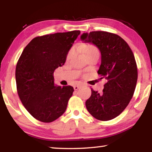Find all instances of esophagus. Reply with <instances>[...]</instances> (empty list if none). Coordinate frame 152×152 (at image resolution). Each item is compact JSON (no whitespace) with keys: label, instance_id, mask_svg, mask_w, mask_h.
<instances>
[{"label":"esophagus","instance_id":"esophagus-1","mask_svg":"<svg viewBox=\"0 0 152 152\" xmlns=\"http://www.w3.org/2000/svg\"><path fill=\"white\" fill-rule=\"evenodd\" d=\"M79 88H80L79 86H74V89L75 90V91H77V90H78Z\"/></svg>","mask_w":152,"mask_h":152}]
</instances>
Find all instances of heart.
Wrapping results in <instances>:
<instances>
[{"instance_id":"obj_1","label":"heart","mask_w":152,"mask_h":152,"mask_svg":"<svg viewBox=\"0 0 152 152\" xmlns=\"http://www.w3.org/2000/svg\"><path fill=\"white\" fill-rule=\"evenodd\" d=\"M80 50L86 56H87L88 54H90V53H91L96 52V51H98V49L95 47L94 45H90V44L81 45L80 47ZM72 56V51H71L68 53V56H67V58L70 59Z\"/></svg>"}]
</instances>
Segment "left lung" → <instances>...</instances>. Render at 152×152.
I'll return each instance as SVG.
<instances>
[{"mask_svg":"<svg viewBox=\"0 0 152 152\" xmlns=\"http://www.w3.org/2000/svg\"><path fill=\"white\" fill-rule=\"evenodd\" d=\"M80 39L96 46L101 54L97 73L106 79L102 93L91 90L86 101L88 111L96 119L109 121L121 113L129 103L137 80L134 55L125 41L114 33L92 31L82 33Z\"/></svg>","mask_w":152,"mask_h":152,"instance_id":"obj_1","label":"left lung"}]
</instances>
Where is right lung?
Here are the masks:
<instances>
[{
    "label": "right lung",
    "mask_w": 152,
    "mask_h": 152,
    "mask_svg": "<svg viewBox=\"0 0 152 152\" xmlns=\"http://www.w3.org/2000/svg\"><path fill=\"white\" fill-rule=\"evenodd\" d=\"M80 31L35 37L23 51L15 71L20 101L36 119L50 123L66 111L72 95L71 86H56L53 72L66 62Z\"/></svg>",
    "instance_id": "obj_1"
}]
</instances>
